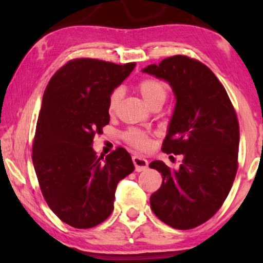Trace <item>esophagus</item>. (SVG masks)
I'll return each mask as SVG.
<instances>
[{
  "instance_id": "esophagus-1",
  "label": "esophagus",
  "mask_w": 263,
  "mask_h": 263,
  "mask_svg": "<svg viewBox=\"0 0 263 263\" xmlns=\"http://www.w3.org/2000/svg\"><path fill=\"white\" fill-rule=\"evenodd\" d=\"M133 163H134L135 170L138 172L145 171L147 167H148V161H147L145 158L140 157V156H134L133 157Z\"/></svg>"
}]
</instances>
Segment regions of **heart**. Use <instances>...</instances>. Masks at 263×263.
<instances>
[{
  "label": "heart",
  "instance_id": "b5f03b06",
  "mask_svg": "<svg viewBox=\"0 0 263 263\" xmlns=\"http://www.w3.org/2000/svg\"><path fill=\"white\" fill-rule=\"evenodd\" d=\"M138 89L141 93L143 99L149 104L151 106L156 104H163L167 97V86L165 82L154 78H146L138 84ZM122 96L121 88H115L110 93L109 100H107V110L112 115L117 111L120 105ZM123 140L128 145L134 147L136 149L143 151L147 149L151 145V139L148 133L139 128H129L123 133Z\"/></svg>",
  "mask_w": 263,
  "mask_h": 263
}]
</instances>
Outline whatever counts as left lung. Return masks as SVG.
Masks as SVG:
<instances>
[{"instance_id": "left-lung-1", "label": "left lung", "mask_w": 263, "mask_h": 263, "mask_svg": "<svg viewBox=\"0 0 263 263\" xmlns=\"http://www.w3.org/2000/svg\"><path fill=\"white\" fill-rule=\"evenodd\" d=\"M142 71L174 89L176 107L161 151L184 157L177 170L160 160L149 164L163 177L151 208L171 228L194 229L217 213L231 190L238 168V118L224 86L200 61L176 55Z\"/></svg>"}]
</instances>
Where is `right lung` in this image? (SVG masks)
<instances>
[{
	"instance_id": "right-lung-1",
	"label": "right lung",
	"mask_w": 263,
	"mask_h": 263,
	"mask_svg": "<svg viewBox=\"0 0 263 263\" xmlns=\"http://www.w3.org/2000/svg\"><path fill=\"white\" fill-rule=\"evenodd\" d=\"M135 64L74 59L52 75L45 88L32 161L48 206L73 228L91 229L109 218L118 182L135 168L123 147L105 159L92 148L95 135L110 122V93Z\"/></svg>"
}]
</instances>
